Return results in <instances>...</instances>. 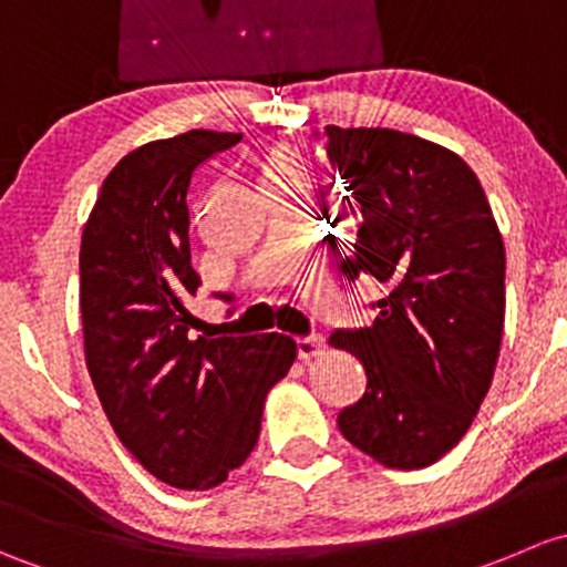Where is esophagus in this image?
<instances>
[{
  "mask_svg": "<svg viewBox=\"0 0 567 567\" xmlns=\"http://www.w3.org/2000/svg\"><path fill=\"white\" fill-rule=\"evenodd\" d=\"M322 352V338L319 336H302L297 338V358L300 360H311Z\"/></svg>",
  "mask_w": 567,
  "mask_h": 567,
  "instance_id": "1",
  "label": "esophagus"
}]
</instances>
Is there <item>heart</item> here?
I'll list each match as a JSON object with an SVG mask.
<instances>
[{
    "label": "heart",
    "mask_w": 567,
    "mask_h": 567,
    "mask_svg": "<svg viewBox=\"0 0 567 567\" xmlns=\"http://www.w3.org/2000/svg\"><path fill=\"white\" fill-rule=\"evenodd\" d=\"M265 188H291V185H308V168L302 157L289 147H272L261 161Z\"/></svg>",
    "instance_id": "1"
}]
</instances>
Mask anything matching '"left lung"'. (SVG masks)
<instances>
[{
    "label": "left lung",
    "instance_id": "1",
    "mask_svg": "<svg viewBox=\"0 0 567 567\" xmlns=\"http://www.w3.org/2000/svg\"><path fill=\"white\" fill-rule=\"evenodd\" d=\"M322 138L349 190L341 218L358 224L341 267L379 284L373 324L330 336L369 377L338 429L379 464L420 470L458 445L488 393L505 245L481 179L451 150L390 127L327 125Z\"/></svg>",
    "mask_w": 567,
    "mask_h": 567
}]
</instances>
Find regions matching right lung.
Here are the masks:
<instances>
[{"label":"right lung","mask_w":567,"mask_h":567,"mask_svg":"<svg viewBox=\"0 0 567 567\" xmlns=\"http://www.w3.org/2000/svg\"><path fill=\"white\" fill-rule=\"evenodd\" d=\"M240 133L188 131L133 150L103 179L81 237L84 354L122 445L157 481L204 492L254 451L297 343L281 332L190 338L194 177ZM231 300L229 295H224Z\"/></svg>","instance_id":"add662e5"}]
</instances>
